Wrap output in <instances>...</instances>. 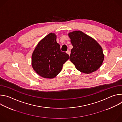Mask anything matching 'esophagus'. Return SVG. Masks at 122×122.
I'll list each match as a JSON object with an SVG mask.
<instances>
[{
    "label": "esophagus",
    "instance_id": "34e87169",
    "mask_svg": "<svg viewBox=\"0 0 122 122\" xmlns=\"http://www.w3.org/2000/svg\"><path fill=\"white\" fill-rule=\"evenodd\" d=\"M66 53L69 56L70 55V54H71V51H69V50H67L66 51Z\"/></svg>",
    "mask_w": 122,
    "mask_h": 122
}]
</instances>
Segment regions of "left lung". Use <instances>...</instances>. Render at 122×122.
Returning a JSON list of instances; mask_svg holds the SVG:
<instances>
[{
    "label": "left lung",
    "instance_id": "left-lung-1",
    "mask_svg": "<svg viewBox=\"0 0 122 122\" xmlns=\"http://www.w3.org/2000/svg\"><path fill=\"white\" fill-rule=\"evenodd\" d=\"M73 48L69 59L80 71L91 73L100 67L104 60L102 49L93 38L81 31L68 34Z\"/></svg>",
    "mask_w": 122,
    "mask_h": 122
}]
</instances>
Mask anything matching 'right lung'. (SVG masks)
<instances>
[{"label": "right lung", "mask_w": 122, "mask_h": 122, "mask_svg": "<svg viewBox=\"0 0 122 122\" xmlns=\"http://www.w3.org/2000/svg\"><path fill=\"white\" fill-rule=\"evenodd\" d=\"M54 33H50L41 41L32 56V65L34 71L45 78H55L61 71L69 55L60 50Z\"/></svg>", "instance_id": "obj_1"}]
</instances>
